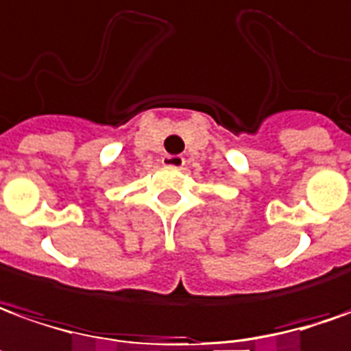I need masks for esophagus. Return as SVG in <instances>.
Masks as SVG:
<instances>
[{
	"mask_svg": "<svg viewBox=\"0 0 351 351\" xmlns=\"http://www.w3.org/2000/svg\"><path fill=\"white\" fill-rule=\"evenodd\" d=\"M162 164L171 166V168H181V166L185 164V158H183L181 154H166V156L162 158Z\"/></svg>",
	"mask_w": 351,
	"mask_h": 351,
	"instance_id": "34e87169",
	"label": "esophagus"
}]
</instances>
